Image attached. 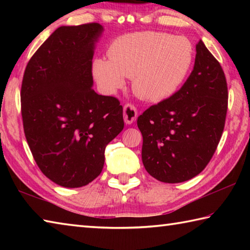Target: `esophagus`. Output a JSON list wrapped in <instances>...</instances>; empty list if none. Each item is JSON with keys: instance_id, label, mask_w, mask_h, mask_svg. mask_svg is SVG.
I'll return each mask as SVG.
<instances>
[{"instance_id": "esophagus-1", "label": "esophagus", "mask_w": 250, "mask_h": 250, "mask_svg": "<svg viewBox=\"0 0 250 250\" xmlns=\"http://www.w3.org/2000/svg\"><path fill=\"white\" fill-rule=\"evenodd\" d=\"M138 111L133 104H125L124 107V119L126 125H131L137 120Z\"/></svg>"}]
</instances>
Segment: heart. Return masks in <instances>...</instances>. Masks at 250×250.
<instances>
[{"label": "heart", "instance_id": "1", "mask_svg": "<svg viewBox=\"0 0 250 250\" xmlns=\"http://www.w3.org/2000/svg\"><path fill=\"white\" fill-rule=\"evenodd\" d=\"M195 52L191 41L161 32H139L118 37L108 58H97L92 73L104 90L115 92L132 78L141 99L160 103L175 95L188 78Z\"/></svg>", "mask_w": 250, "mask_h": 250}]
</instances>
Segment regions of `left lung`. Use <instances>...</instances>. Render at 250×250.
Returning <instances> with one entry per match:
<instances>
[{"mask_svg":"<svg viewBox=\"0 0 250 250\" xmlns=\"http://www.w3.org/2000/svg\"><path fill=\"white\" fill-rule=\"evenodd\" d=\"M227 104L225 74L200 41L194 68L181 89L138 117L147 173L164 183H181L200 174L221 140Z\"/></svg>","mask_w":250,"mask_h":250,"instance_id":"8db88e82","label":"left lung"}]
</instances>
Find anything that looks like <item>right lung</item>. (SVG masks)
<instances>
[{
    "mask_svg": "<svg viewBox=\"0 0 250 250\" xmlns=\"http://www.w3.org/2000/svg\"><path fill=\"white\" fill-rule=\"evenodd\" d=\"M98 23L61 26L29 59L21 108L34 160L50 181L82 188L103 171L104 150L125 126L115 97L92 89Z\"/></svg>",
    "mask_w": 250,
    "mask_h": 250,
    "instance_id": "right-lung-1",
    "label": "right lung"
}]
</instances>
